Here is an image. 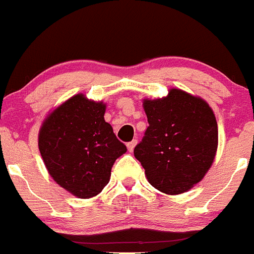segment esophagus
I'll return each instance as SVG.
<instances>
[{
  "mask_svg": "<svg viewBox=\"0 0 254 254\" xmlns=\"http://www.w3.org/2000/svg\"><path fill=\"white\" fill-rule=\"evenodd\" d=\"M136 145H137V140H133V141H131V142L127 143V149H128V151L129 152L133 151V149H134V146H136Z\"/></svg>",
  "mask_w": 254,
  "mask_h": 254,
  "instance_id": "1",
  "label": "esophagus"
}]
</instances>
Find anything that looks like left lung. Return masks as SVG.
Here are the masks:
<instances>
[{
	"label": "left lung",
	"mask_w": 254,
	"mask_h": 254,
	"mask_svg": "<svg viewBox=\"0 0 254 254\" xmlns=\"http://www.w3.org/2000/svg\"><path fill=\"white\" fill-rule=\"evenodd\" d=\"M147 127L134 158L152 187L167 194L185 193L203 179L217 151V122L206 100L181 89L143 99Z\"/></svg>",
	"instance_id": "left-lung-1"
}]
</instances>
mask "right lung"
<instances>
[{
  "label": "right lung",
  "instance_id": "add662e5",
  "mask_svg": "<svg viewBox=\"0 0 254 254\" xmlns=\"http://www.w3.org/2000/svg\"><path fill=\"white\" fill-rule=\"evenodd\" d=\"M107 105L76 94L43 121L38 146L49 176L78 198L99 194L112 167L127 151L104 120Z\"/></svg>",
  "mask_w": 254,
  "mask_h": 254
}]
</instances>
